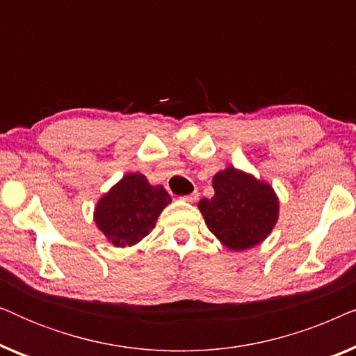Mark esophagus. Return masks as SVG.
Listing matches in <instances>:
<instances>
[{
    "mask_svg": "<svg viewBox=\"0 0 356 356\" xmlns=\"http://www.w3.org/2000/svg\"><path fill=\"white\" fill-rule=\"evenodd\" d=\"M197 197H199V193H193V194H188V196H183L181 199L186 202H196Z\"/></svg>",
    "mask_w": 356,
    "mask_h": 356,
    "instance_id": "34e87169",
    "label": "esophagus"
}]
</instances>
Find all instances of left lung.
<instances>
[{
	"mask_svg": "<svg viewBox=\"0 0 356 356\" xmlns=\"http://www.w3.org/2000/svg\"><path fill=\"white\" fill-rule=\"evenodd\" d=\"M213 197H204L197 207L223 246L245 251L259 245L279 220V197L269 183L235 167L213 175Z\"/></svg>",
	"mask_w": 356,
	"mask_h": 356,
	"instance_id": "obj_1",
	"label": "left lung"
}]
</instances>
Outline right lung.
<instances>
[{"instance_id": "add662e5", "label": "right lung", "mask_w": 356, "mask_h": 356, "mask_svg": "<svg viewBox=\"0 0 356 356\" xmlns=\"http://www.w3.org/2000/svg\"><path fill=\"white\" fill-rule=\"evenodd\" d=\"M170 202L163 186H152L143 173H128L99 199L94 220L113 246H134L152 232Z\"/></svg>"}]
</instances>
